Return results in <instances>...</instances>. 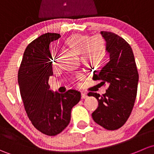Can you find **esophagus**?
<instances>
[{
  "mask_svg": "<svg viewBox=\"0 0 154 154\" xmlns=\"http://www.w3.org/2000/svg\"><path fill=\"white\" fill-rule=\"evenodd\" d=\"M88 97V95L85 93H82V99H85Z\"/></svg>",
  "mask_w": 154,
  "mask_h": 154,
  "instance_id": "1",
  "label": "esophagus"
}]
</instances>
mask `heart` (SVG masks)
<instances>
[{
    "label": "heart",
    "mask_w": 154,
    "mask_h": 154,
    "mask_svg": "<svg viewBox=\"0 0 154 154\" xmlns=\"http://www.w3.org/2000/svg\"><path fill=\"white\" fill-rule=\"evenodd\" d=\"M66 45L80 55L82 62L88 67L97 66L104 58L106 52L104 40L101 35H96L90 37L88 35L75 34L68 38ZM56 61L53 60V64ZM82 74H78L77 79H81Z\"/></svg>",
    "instance_id": "heart-1"
}]
</instances>
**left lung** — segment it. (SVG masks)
Segmentation results:
<instances>
[{
  "label": "left lung",
  "instance_id": "1",
  "mask_svg": "<svg viewBox=\"0 0 154 154\" xmlns=\"http://www.w3.org/2000/svg\"><path fill=\"white\" fill-rule=\"evenodd\" d=\"M106 42V50L110 61L93 80L107 84L106 93L100 96L90 93L99 102V107L92 113L95 122L104 128L114 131L125 125L129 118L137 93L139 73L131 47L124 38L110 32H101Z\"/></svg>",
  "mask_w": 154,
  "mask_h": 154
}]
</instances>
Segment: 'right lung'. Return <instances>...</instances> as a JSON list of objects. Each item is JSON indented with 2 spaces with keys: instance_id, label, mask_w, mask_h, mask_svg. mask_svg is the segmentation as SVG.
<instances>
[{
  "instance_id": "obj_1",
  "label": "right lung",
  "mask_w": 154,
  "mask_h": 154,
  "mask_svg": "<svg viewBox=\"0 0 154 154\" xmlns=\"http://www.w3.org/2000/svg\"><path fill=\"white\" fill-rule=\"evenodd\" d=\"M61 37L47 32L26 47L18 70V82L25 110L33 126L42 134L55 136L70 122L71 110L81 99L80 92L59 93L50 90L52 69L50 43Z\"/></svg>"
}]
</instances>
